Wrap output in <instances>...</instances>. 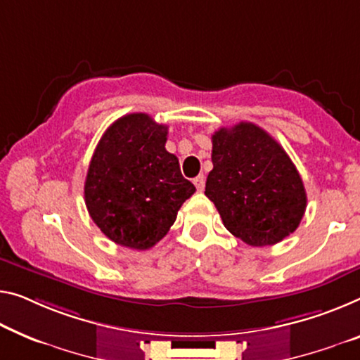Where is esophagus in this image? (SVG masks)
I'll return each mask as SVG.
<instances>
[{
    "label": "esophagus",
    "mask_w": 360,
    "mask_h": 360,
    "mask_svg": "<svg viewBox=\"0 0 360 360\" xmlns=\"http://www.w3.org/2000/svg\"><path fill=\"white\" fill-rule=\"evenodd\" d=\"M193 184H195L198 191H202V190H204V184H206V176H204V175H198L196 179L193 180Z\"/></svg>",
    "instance_id": "esophagus-1"
}]
</instances>
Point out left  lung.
<instances>
[{
  "label": "left lung",
  "mask_w": 360,
  "mask_h": 360,
  "mask_svg": "<svg viewBox=\"0 0 360 360\" xmlns=\"http://www.w3.org/2000/svg\"><path fill=\"white\" fill-rule=\"evenodd\" d=\"M206 195L225 229L250 246H272L301 224L307 196L285 149L251 122L212 135Z\"/></svg>",
  "instance_id": "8db88e82"
}]
</instances>
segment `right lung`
Segmentation results:
<instances>
[{
    "label": "right lung",
    "mask_w": 360,
    "mask_h": 360,
    "mask_svg": "<svg viewBox=\"0 0 360 360\" xmlns=\"http://www.w3.org/2000/svg\"><path fill=\"white\" fill-rule=\"evenodd\" d=\"M165 141L167 125L143 112L127 114L104 131L93 153L85 180L86 209L99 230L120 246L153 248L196 191Z\"/></svg>",
    "instance_id": "1"
}]
</instances>
